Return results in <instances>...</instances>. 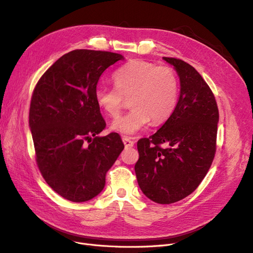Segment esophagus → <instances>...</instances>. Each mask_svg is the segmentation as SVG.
I'll return each mask as SVG.
<instances>
[{"label":"esophagus","mask_w":253,"mask_h":253,"mask_svg":"<svg viewBox=\"0 0 253 253\" xmlns=\"http://www.w3.org/2000/svg\"><path fill=\"white\" fill-rule=\"evenodd\" d=\"M122 141H124L126 148H133L134 147V141L129 139L128 137H124V138H122Z\"/></svg>","instance_id":"1"}]
</instances>
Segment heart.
Returning <instances> with one entry per match:
<instances>
[{
	"mask_svg": "<svg viewBox=\"0 0 253 253\" xmlns=\"http://www.w3.org/2000/svg\"><path fill=\"white\" fill-rule=\"evenodd\" d=\"M115 88L98 87L95 100L110 117L119 114L125 98L131 110L115 119L111 129L134 136L149 124H160L171 116L178 99V79L169 66L134 60L120 67L112 77Z\"/></svg>",
	"mask_w": 253,
	"mask_h": 253,
	"instance_id": "obj_1",
	"label": "heart"
}]
</instances>
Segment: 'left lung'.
Here are the masks:
<instances>
[{"label":"left lung","mask_w":253,"mask_h":253,"mask_svg":"<svg viewBox=\"0 0 253 253\" xmlns=\"http://www.w3.org/2000/svg\"><path fill=\"white\" fill-rule=\"evenodd\" d=\"M174 67L180 83L176 108L158 131L137 142L135 165L142 193L157 204H173L202 182L215 154L218 109L212 90L193 66L163 58ZM165 143L163 149L159 144Z\"/></svg>","instance_id":"left-lung-1"}]
</instances>
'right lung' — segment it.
<instances>
[{"mask_svg": "<svg viewBox=\"0 0 253 253\" xmlns=\"http://www.w3.org/2000/svg\"><path fill=\"white\" fill-rule=\"evenodd\" d=\"M119 60H125L120 53L73 50L44 73L34 90L29 128L38 167L48 186L74 203L101 192L125 149L117 133L99 136L105 121L95 100L99 78Z\"/></svg>", "mask_w": 253, "mask_h": 253, "instance_id": "obj_1", "label": "right lung"}]
</instances>
